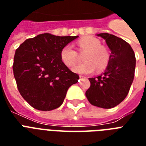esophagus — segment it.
Returning <instances> with one entry per match:
<instances>
[{"label":"esophagus","instance_id":"34e87169","mask_svg":"<svg viewBox=\"0 0 146 146\" xmlns=\"http://www.w3.org/2000/svg\"><path fill=\"white\" fill-rule=\"evenodd\" d=\"M80 80H86V76H82V75L80 76Z\"/></svg>","mask_w":146,"mask_h":146}]
</instances>
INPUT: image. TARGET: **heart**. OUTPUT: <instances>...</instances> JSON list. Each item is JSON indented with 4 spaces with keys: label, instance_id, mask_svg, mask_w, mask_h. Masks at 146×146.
I'll list each match as a JSON object with an SVG mask.
<instances>
[{
    "label": "heart",
    "instance_id": "heart-1",
    "mask_svg": "<svg viewBox=\"0 0 146 146\" xmlns=\"http://www.w3.org/2000/svg\"><path fill=\"white\" fill-rule=\"evenodd\" d=\"M78 49L80 52H85L83 60L85 62L77 64L73 67V71L80 74H89L96 69L101 71L108 65L110 54L108 49L102 46V43L97 38L86 36L77 42ZM78 54L70 44H66L60 50V58L68 67L73 66L77 61Z\"/></svg>",
    "mask_w": 146,
    "mask_h": 146
}]
</instances>
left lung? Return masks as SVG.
I'll use <instances>...</instances> for the list:
<instances>
[{"instance_id":"1","label":"left lung","mask_w":146,"mask_h":146,"mask_svg":"<svg viewBox=\"0 0 146 146\" xmlns=\"http://www.w3.org/2000/svg\"><path fill=\"white\" fill-rule=\"evenodd\" d=\"M111 50L106 70L97 77L89 78L91 86L86 92L90 104L102 108H112L128 95L133 81L136 57L129 43L108 33H100Z\"/></svg>"}]
</instances>
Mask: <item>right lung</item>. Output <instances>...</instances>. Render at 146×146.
<instances>
[{"label": "right lung", "instance_id": "add662e5", "mask_svg": "<svg viewBox=\"0 0 146 146\" xmlns=\"http://www.w3.org/2000/svg\"><path fill=\"white\" fill-rule=\"evenodd\" d=\"M79 36L44 33L26 39L16 50L13 70L19 93L34 108L51 111L64 102L68 89L78 82L60 58V50Z\"/></svg>", "mask_w": 146, "mask_h": 146}]
</instances>
